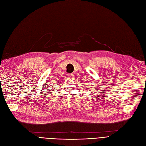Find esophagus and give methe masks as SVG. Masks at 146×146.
I'll return each instance as SVG.
<instances>
[{
    "mask_svg": "<svg viewBox=\"0 0 146 146\" xmlns=\"http://www.w3.org/2000/svg\"><path fill=\"white\" fill-rule=\"evenodd\" d=\"M68 76L70 78H74V75H73L72 74H68Z\"/></svg>",
    "mask_w": 146,
    "mask_h": 146,
    "instance_id": "1",
    "label": "esophagus"
}]
</instances>
